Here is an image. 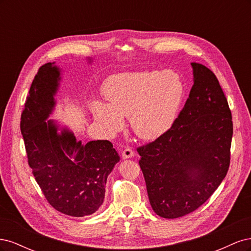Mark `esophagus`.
Returning a JSON list of instances; mask_svg holds the SVG:
<instances>
[{
    "label": "esophagus",
    "instance_id": "esophagus-1",
    "mask_svg": "<svg viewBox=\"0 0 251 251\" xmlns=\"http://www.w3.org/2000/svg\"><path fill=\"white\" fill-rule=\"evenodd\" d=\"M134 151L131 149V148H126L123 150V157L125 159L126 158H132L134 156Z\"/></svg>",
    "mask_w": 251,
    "mask_h": 251
}]
</instances>
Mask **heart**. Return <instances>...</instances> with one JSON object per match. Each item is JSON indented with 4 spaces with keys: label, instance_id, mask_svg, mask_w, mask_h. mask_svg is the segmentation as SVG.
<instances>
[{
    "label": "heart",
    "instance_id": "heart-1",
    "mask_svg": "<svg viewBox=\"0 0 251 251\" xmlns=\"http://www.w3.org/2000/svg\"><path fill=\"white\" fill-rule=\"evenodd\" d=\"M185 87L173 71H140L115 75L104 86L109 104L95 101V118L111 133L124 126L130 117L135 134L153 140L168 132L184 96Z\"/></svg>",
    "mask_w": 251,
    "mask_h": 251
}]
</instances>
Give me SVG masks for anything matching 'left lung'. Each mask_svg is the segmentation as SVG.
<instances>
[{"instance_id":"left-lung-1","label":"left lung","mask_w":251,"mask_h":251,"mask_svg":"<svg viewBox=\"0 0 251 251\" xmlns=\"http://www.w3.org/2000/svg\"><path fill=\"white\" fill-rule=\"evenodd\" d=\"M194 85L170 130L138 147L151 208L176 219L206 202L230 164L231 111L215 73L192 63Z\"/></svg>"}]
</instances>
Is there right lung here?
I'll return each instance as SVG.
<instances>
[{
    "instance_id": "obj_1",
    "label": "right lung",
    "mask_w": 251,
    "mask_h": 251,
    "mask_svg": "<svg viewBox=\"0 0 251 251\" xmlns=\"http://www.w3.org/2000/svg\"><path fill=\"white\" fill-rule=\"evenodd\" d=\"M59 70L45 64L37 70L21 115L28 164L48 203L71 217L92 215L103 203L105 183L118 153L109 140L85 146L67 130L57 134L52 120Z\"/></svg>"
}]
</instances>
